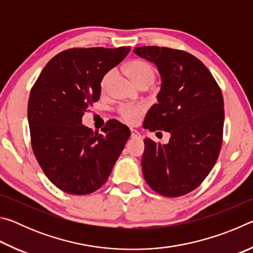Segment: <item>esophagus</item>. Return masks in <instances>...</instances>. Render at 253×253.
<instances>
[{"label":"esophagus","mask_w":253,"mask_h":253,"mask_svg":"<svg viewBox=\"0 0 253 253\" xmlns=\"http://www.w3.org/2000/svg\"><path fill=\"white\" fill-rule=\"evenodd\" d=\"M130 137H131V138H135V139L142 138V136H140L139 132L135 130V129H130Z\"/></svg>","instance_id":"34e87169"}]
</instances>
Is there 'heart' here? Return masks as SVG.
I'll return each mask as SVG.
<instances>
[{"instance_id": "obj_1", "label": "heart", "mask_w": 253, "mask_h": 253, "mask_svg": "<svg viewBox=\"0 0 253 253\" xmlns=\"http://www.w3.org/2000/svg\"><path fill=\"white\" fill-rule=\"evenodd\" d=\"M127 72L130 76L132 81L138 85V87H148L151 85L154 80L156 78L155 69L149 65L148 62L144 61V60L136 59L132 60L127 65ZM115 74L114 70H110L102 77L101 79V89L106 90L108 88V84L110 83L111 78ZM145 113V106L142 104L131 105V104H124L118 108V114L124 122L130 125H134L139 121L140 117L143 116Z\"/></svg>"}]
</instances>
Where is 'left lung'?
<instances>
[{"label": "left lung", "mask_w": 253, "mask_h": 253, "mask_svg": "<svg viewBox=\"0 0 253 253\" xmlns=\"http://www.w3.org/2000/svg\"><path fill=\"white\" fill-rule=\"evenodd\" d=\"M134 52L156 65L162 77L158 104L144 128L170 134L169 144L144 140L143 174L158 194L177 198L201 185L223 142L224 102L219 84L202 61L183 50L138 46Z\"/></svg>", "instance_id": "1"}]
</instances>
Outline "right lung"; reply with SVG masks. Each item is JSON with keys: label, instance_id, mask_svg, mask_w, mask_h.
<instances>
[{"label": "right lung", "instance_id": "right-lung-1", "mask_svg": "<svg viewBox=\"0 0 253 253\" xmlns=\"http://www.w3.org/2000/svg\"><path fill=\"white\" fill-rule=\"evenodd\" d=\"M72 48L46 63L30 92L28 119L38 163L51 183L74 195L90 194L107 182L130 130L109 121L102 134L84 126L83 116L99 100L101 79L129 52Z\"/></svg>", "mask_w": 253, "mask_h": 253}]
</instances>
